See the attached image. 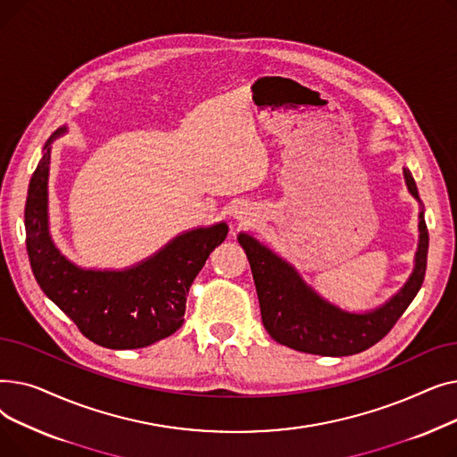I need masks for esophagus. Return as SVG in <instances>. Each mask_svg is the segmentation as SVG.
Wrapping results in <instances>:
<instances>
[{
  "label": "esophagus",
  "instance_id": "obj_1",
  "mask_svg": "<svg viewBox=\"0 0 457 457\" xmlns=\"http://www.w3.org/2000/svg\"><path fill=\"white\" fill-rule=\"evenodd\" d=\"M233 219L241 224H250L253 220V212H250L246 207H238L233 212Z\"/></svg>",
  "mask_w": 457,
  "mask_h": 457
}]
</instances>
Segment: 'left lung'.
Here are the masks:
<instances>
[{"instance_id": "1", "label": "left lung", "mask_w": 457, "mask_h": 457, "mask_svg": "<svg viewBox=\"0 0 457 457\" xmlns=\"http://www.w3.org/2000/svg\"><path fill=\"white\" fill-rule=\"evenodd\" d=\"M407 190L420 202L411 172L403 168ZM419 248L415 269L402 289L383 305L367 313H350L324 300L309 287L296 269L248 233L237 241L250 261L261 319L270 337L279 345L305 353L343 357L353 355L381 341L417 296L426 274L428 228L424 211L419 212Z\"/></svg>"}]
</instances>
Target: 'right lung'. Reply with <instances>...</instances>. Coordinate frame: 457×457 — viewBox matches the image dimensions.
Instances as JSON below:
<instances>
[{"label":"right lung","mask_w":457,"mask_h":457,"mask_svg":"<svg viewBox=\"0 0 457 457\" xmlns=\"http://www.w3.org/2000/svg\"><path fill=\"white\" fill-rule=\"evenodd\" d=\"M46 142L26 202V245L37 283L85 337L111 350L150 346L183 324L187 295L209 253L224 243L228 224L196 228L124 270H87L55 246L47 220L52 142Z\"/></svg>","instance_id":"1"}]
</instances>
